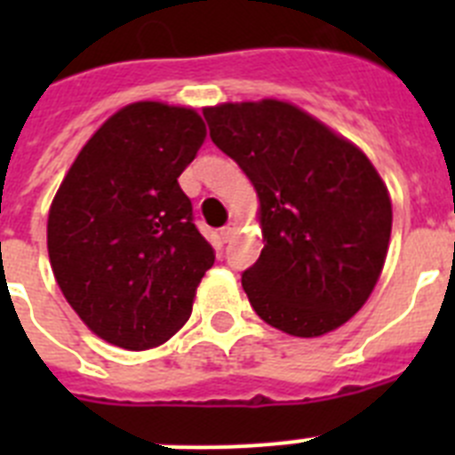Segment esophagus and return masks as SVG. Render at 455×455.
<instances>
[{
    "instance_id": "esophagus-1",
    "label": "esophagus",
    "mask_w": 455,
    "mask_h": 455,
    "mask_svg": "<svg viewBox=\"0 0 455 455\" xmlns=\"http://www.w3.org/2000/svg\"><path fill=\"white\" fill-rule=\"evenodd\" d=\"M236 235V223H228L225 228H220V239L232 241V236Z\"/></svg>"
}]
</instances>
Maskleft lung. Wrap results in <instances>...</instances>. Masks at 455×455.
I'll return each instance as SVG.
<instances>
[{"label":"left lung","mask_w":455,"mask_h":455,"mask_svg":"<svg viewBox=\"0 0 455 455\" xmlns=\"http://www.w3.org/2000/svg\"><path fill=\"white\" fill-rule=\"evenodd\" d=\"M203 116L259 198L264 248L241 275L257 316L296 337L347 323L387 257L392 203L376 168L293 104L228 102Z\"/></svg>","instance_id":"1"}]
</instances>
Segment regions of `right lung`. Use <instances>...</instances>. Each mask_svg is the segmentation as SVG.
<instances>
[{"label":"right lung","instance_id":"1","mask_svg":"<svg viewBox=\"0 0 455 455\" xmlns=\"http://www.w3.org/2000/svg\"><path fill=\"white\" fill-rule=\"evenodd\" d=\"M204 136L193 108L130 104L91 136L56 191L52 271L79 319L108 344L146 351L191 316L216 255L178 178Z\"/></svg>","mask_w":455,"mask_h":455}]
</instances>
